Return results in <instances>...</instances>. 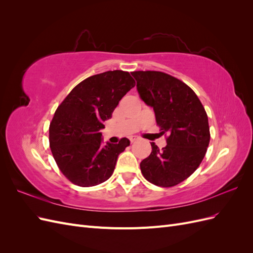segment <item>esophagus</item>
Segmentation results:
<instances>
[{
    "label": "esophagus",
    "mask_w": 253,
    "mask_h": 253,
    "mask_svg": "<svg viewBox=\"0 0 253 253\" xmlns=\"http://www.w3.org/2000/svg\"><path fill=\"white\" fill-rule=\"evenodd\" d=\"M137 139H138V137H137V136H131V137H129V141H131V142H134Z\"/></svg>",
    "instance_id": "1"
}]
</instances>
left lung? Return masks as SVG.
<instances>
[{
	"mask_svg": "<svg viewBox=\"0 0 253 253\" xmlns=\"http://www.w3.org/2000/svg\"><path fill=\"white\" fill-rule=\"evenodd\" d=\"M144 103L154 110L167 133V145L152 142L151 154L140 163L143 177L153 185L173 187L193 174L210 142L208 116L192 88L172 76L155 71L131 73Z\"/></svg>",
	"mask_w": 253,
	"mask_h": 253,
	"instance_id": "1",
	"label": "left lung"
}]
</instances>
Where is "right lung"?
I'll return each instance as SVG.
<instances>
[{
    "label": "right lung",
    "instance_id": "1",
    "mask_svg": "<svg viewBox=\"0 0 253 253\" xmlns=\"http://www.w3.org/2000/svg\"><path fill=\"white\" fill-rule=\"evenodd\" d=\"M134 86L127 72L109 71L80 82L58 106L49 126V145L60 171L75 185L93 187L112 176L129 140L102 145L100 129Z\"/></svg>",
    "mask_w": 253,
    "mask_h": 253
}]
</instances>
